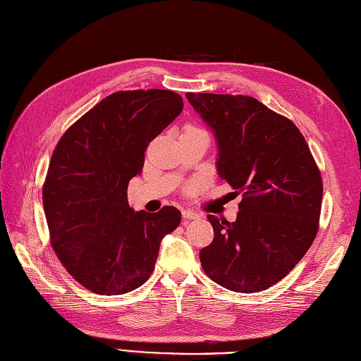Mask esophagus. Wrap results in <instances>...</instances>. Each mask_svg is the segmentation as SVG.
<instances>
[{
  "instance_id": "1",
  "label": "esophagus",
  "mask_w": 361,
  "mask_h": 361,
  "mask_svg": "<svg viewBox=\"0 0 361 361\" xmlns=\"http://www.w3.org/2000/svg\"><path fill=\"white\" fill-rule=\"evenodd\" d=\"M182 216H183V220H197V218H200V214L194 212L191 209H183Z\"/></svg>"
}]
</instances>
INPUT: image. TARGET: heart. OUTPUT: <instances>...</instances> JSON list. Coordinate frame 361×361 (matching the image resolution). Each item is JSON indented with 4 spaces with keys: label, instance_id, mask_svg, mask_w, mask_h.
<instances>
[{
    "label": "heart",
    "instance_id": "obj_1",
    "mask_svg": "<svg viewBox=\"0 0 361 361\" xmlns=\"http://www.w3.org/2000/svg\"><path fill=\"white\" fill-rule=\"evenodd\" d=\"M188 130H200V129H195V128H188Z\"/></svg>",
    "mask_w": 361,
    "mask_h": 361
}]
</instances>
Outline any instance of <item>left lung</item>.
<instances>
[{
	"label": "left lung",
	"mask_w": 361,
	"mask_h": 361,
	"mask_svg": "<svg viewBox=\"0 0 361 361\" xmlns=\"http://www.w3.org/2000/svg\"><path fill=\"white\" fill-rule=\"evenodd\" d=\"M216 138V171L243 192L236 221L207 215L214 241L202 248L206 276L241 293L276 285L318 233L322 178L292 120L251 96L187 93Z\"/></svg>",
	"instance_id": "left-lung-1"
}]
</instances>
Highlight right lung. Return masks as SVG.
Wrapping results in <instances>:
<instances>
[{"label":"right lung","mask_w":361,"mask_h":361,"mask_svg":"<svg viewBox=\"0 0 361 361\" xmlns=\"http://www.w3.org/2000/svg\"><path fill=\"white\" fill-rule=\"evenodd\" d=\"M182 108L170 90L116 92L76 120L54 150L42 190L51 245L94 293L122 295L146 283L162 238L180 224L174 206L135 212L128 183Z\"/></svg>","instance_id":"right-lung-1"}]
</instances>
